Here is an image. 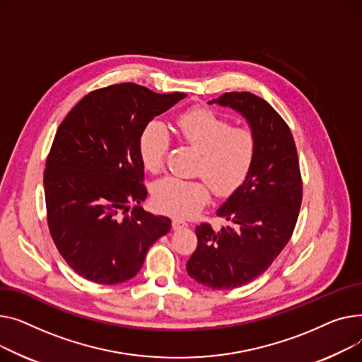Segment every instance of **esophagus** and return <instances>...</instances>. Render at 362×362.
<instances>
[{"label":"esophagus","instance_id":"1","mask_svg":"<svg viewBox=\"0 0 362 362\" xmlns=\"http://www.w3.org/2000/svg\"><path fill=\"white\" fill-rule=\"evenodd\" d=\"M187 226H188V223H187L185 221H182V219H178V218H174V219H173V228H174L175 230L184 229V228H187Z\"/></svg>","mask_w":362,"mask_h":362}]
</instances>
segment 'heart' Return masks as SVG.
<instances>
[{"mask_svg": "<svg viewBox=\"0 0 362 362\" xmlns=\"http://www.w3.org/2000/svg\"><path fill=\"white\" fill-rule=\"evenodd\" d=\"M178 137L200 152L196 174L202 180L165 177L155 182V206L175 218H191L210 199V186L221 197H228L247 181L257 155V140L248 129H233V124L204 108H193L175 121ZM169 136L163 125L151 122L139 140L143 166L159 173L168 151Z\"/></svg>", "mask_w": 362, "mask_h": 362, "instance_id": "1", "label": "heart"}]
</instances>
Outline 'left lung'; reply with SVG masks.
Listing matches in <instances>:
<instances>
[{"label":"left lung","instance_id":"obj_1","mask_svg":"<svg viewBox=\"0 0 362 362\" xmlns=\"http://www.w3.org/2000/svg\"><path fill=\"white\" fill-rule=\"evenodd\" d=\"M209 103L229 106L247 119L257 155L247 181L216 211L230 225L221 230L209 223L196 228L199 244L187 273L207 288L233 289L263 274L291 240L303 181L289 127L264 99L229 92Z\"/></svg>","mask_w":362,"mask_h":362}]
</instances>
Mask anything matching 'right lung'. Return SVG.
<instances>
[{
	"label": "right lung",
	"instance_id": "1",
	"mask_svg": "<svg viewBox=\"0 0 362 362\" xmlns=\"http://www.w3.org/2000/svg\"><path fill=\"white\" fill-rule=\"evenodd\" d=\"M185 96L112 84L84 96L59 124L44 174L48 226L62 259L84 279L134 278L147 250L171 229V219L141 206L127 211L147 197L143 130Z\"/></svg>",
	"mask_w": 362,
	"mask_h": 362
}]
</instances>
